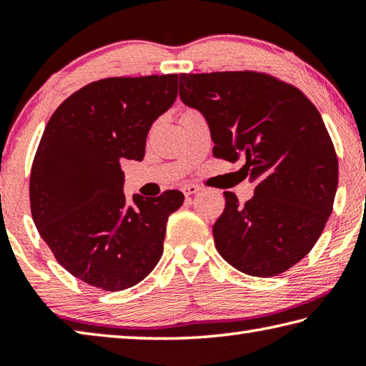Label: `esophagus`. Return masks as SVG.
<instances>
[{
	"mask_svg": "<svg viewBox=\"0 0 366 366\" xmlns=\"http://www.w3.org/2000/svg\"><path fill=\"white\" fill-rule=\"evenodd\" d=\"M182 192H184L185 197H190V195L198 194V192H200V187H198V185H195V184H189V185H184Z\"/></svg>",
	"mask_w": 366,
	"mask_h": 366,
	"instance_id": "obj_1",
	"label": "esophagus"
}]
</instances>
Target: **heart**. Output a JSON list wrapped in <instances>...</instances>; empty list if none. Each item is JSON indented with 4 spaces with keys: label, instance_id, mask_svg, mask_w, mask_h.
I'll return each mask as SVG.
<instances>
[{
    "label": "heart",
    "instance_id": "1",
    "mask_svg": "<svg viewBox=\"0 0 366 366\" xmlns=\"http://www.w3.org/2000/svg\"><path fill=\"white\" fill-rule=\"evenodd\" d=\"M187 113H189V111H187ZM184 114H185V113H184Z\"/></svg>",
    "mask_w": 366,
    "mask_h": 366
}]
</instances>
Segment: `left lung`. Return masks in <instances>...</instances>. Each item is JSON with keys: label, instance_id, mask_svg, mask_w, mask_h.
Instances as JSON below:
<instances>
[{"label": "left lung", "instance_id": "left-lung-1", "mask_svg": "<svg viewBox=\"0 0 366 366\" xmlns=\"http://www.w3.org/2000/svg\"><path fill=\"white\" fill-rule=\"evenodd\" d=\"M179 97L205 116L214 157L245 158L239 172L255 184L245 205L224 192L213 226L219 255L258 277L292 268L317 244L337 190V154L320 111L297 86L255 71L181 74Z\"/></svg>", "mask_w": 366, "mask_h": 366}]
</instances>
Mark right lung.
<instances>
[{"instance_id": "right-lung-1", "label": "right lung", "mask_w": 366, "mask_h": 366, "mask_svg": "<svg viewBox=\"0 0 366 366\" xmlns=\"http://www.w3.org/2000/svg\"><path fill=\"white\" fill-rule=\"evenodd\" d=\"M177 74L108 77L59 104L30 172V212L54 258L90 286L117 292L150 274L163 255L179 190L134 195L127 205L121 159L142 161L147 134L177 97Z\"/></svg>"}]
</instances>
